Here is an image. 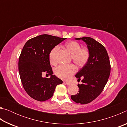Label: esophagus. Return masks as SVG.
Returning <instances> with one entry per match:
<instances>
[{
    "label": "esophagus",
    "instance_id": "34e87169",
    "mask_svg": "<svg viewBox=\"0 0 127 127\" xmlns=\"http://www.w3.org/2000/svg\"><path fill=\"white\" fill-rule=\"evenodd\" d=\"M65 83L67 85H70L72 84L71 82H67V81H65Z\"/></svg>",
    "mask_w": 127,
    "mask_h": 127
}]
</instances>
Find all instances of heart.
<instances>
[{"instance_id": "1", "label": "heart", "mask_w": 127, "mask_h": 127, "mask_svg": "<svg viewBox=\"0 0 127 127\" xmlns=\"http://www.w3.org/2000/svg\"><path fill=\"white\" fill-rule=\"evenodd\" d=\"M67 50L72 54V59L75 64L79 66L85 65L90 58V51L87 48H81V45L76 41H69L65 44ZM59 50V46H56L51 50L49 54L50 63L55 65L57 63L56 54ZM76 72V68L73 64L68 65L61 64L55 68V73L57 76L63 79L70 78Z\"/></svg>"}]
</instances>
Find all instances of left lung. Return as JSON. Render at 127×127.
Returning a JSON list of instances; mask_svg holds the SVG:
<instances>
[{
	"instance_id": "obj_1",
	"label": "left lung",
	"mask_w": 127,
	"mask_h": 127,
	"mask_svg": "<svg viewBox=\"0 0 127 127\" xmlns=\"http://www.w3.org/2000/svg\"><path fill=\"white\" fill-rule=\"evenodd\" d=\"M82 40L90 51L87 63L77 73L78 80L83 78L82 84H78V93L71 96L73 101L77 104H86L91 102L101 93L110 74V63L105 47L90 37L76 38Z\"/></svg>"
}]
</instances>
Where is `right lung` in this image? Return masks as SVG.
Wrapping results in <instances>:
<instances>
[{
	"mask_svg": "<svg viewBox=\"0 0 127 127\" xmlns=\"http://www.w3.org/2000/svg\"><path fill=\"white\" fill-rule=\"evenodd\" d=\"M47 34L41 35L28 40L21 51L18 61V70L23 87L33 99L45 101L53 95L56 86L63 81L53 72L50 64L51 50L65 40ZM45 72L50 78H43Z\"/></svg>",
	"mask_w": 127,
	"mask_h": 127,
	"instance_id": "right-lung-1",
	"label": "right lung"
}]
</instances>
